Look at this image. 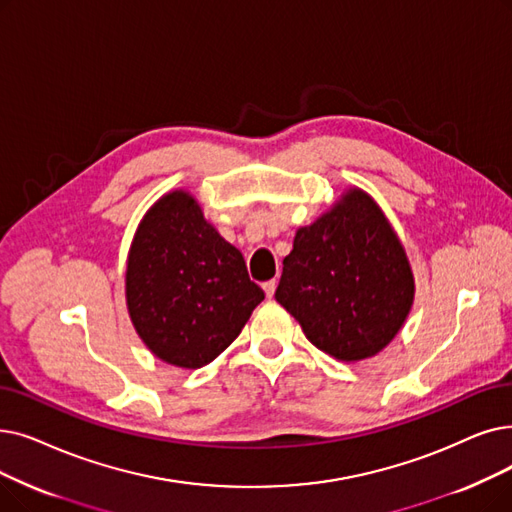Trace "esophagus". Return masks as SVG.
<instances>
[{"mask_svg":"<svg viewBox=\"0 0 512 512\" xmlns=\"http://www.w3.org/2000/svg\"><path fill=\"white\" fill-rule=\"evenodd\" d=\"M263 291H265V297L272 299V297H274V293H276V280L263 282Z\"/></svg>","mask_w":512,"mask_h":512,"instance_id":"esophagus-1","label":"esophagus"}]
</instances>
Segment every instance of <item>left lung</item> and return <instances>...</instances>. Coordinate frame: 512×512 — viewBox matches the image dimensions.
Returning <instances> with one entry per match:
<instances>
[{"mask_svg":"<svg viewBox=\"0 0 512 512\" xmlns=\"http://www.w3.org/2000/svg\"><path fill=\"white\" fill-rule=\"evenodd\" d=\"M282 265L276 301L311 345L339 362L383 351L414 303L404 244L362 188H347L314 224L299 228Z\"/></svg>","mask_w":512,"mask_h":512,"instance_id":"left-lung-1","label":"left lung"}]
</instances>
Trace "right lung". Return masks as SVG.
Returning <instances> with one entry per match:
<instances>
[{
	"mask_svg": "<svg viewBox=\"0 0 512 512\" xmlns=\"http://www.w3.org/2000/svg\"><path fill=\"white\" fill-rule=\"evenodd\" d=\"M263 297L190 192L171 190L146 211L127 253L125 301L159 360L190 370L213 362Z\"/></svg>",
	"mask_w": 512,
	"mask_h": 512,
	"instance_id": "right-lung-1",
	"label": "right lung"
}]
</instances>
